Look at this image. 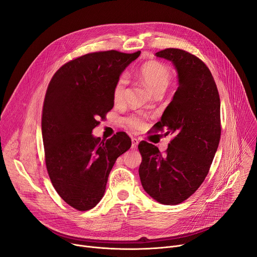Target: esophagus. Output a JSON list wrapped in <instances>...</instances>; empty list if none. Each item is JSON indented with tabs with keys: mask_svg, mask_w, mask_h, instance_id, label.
Masks as SVG:
<instances>
[{
	"mask_svg": "<svg viewBox=\"0 0 257 257\" xmlns=\"http://www.w3.org/2000/svg\"><path fill=\"white\" fill-rule=\"evenodd\" d=\"M131 142H132V149H137L138 148V146H139V143H140V141L138 140V139H132L131 140Z\"/></svg>",
	"mask_w": 257,
	"mask_h": 257,
	"instance_id": "esophagus-1",
	"label": "esophagus"
}]
</instances>
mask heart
Returning <instances> with one entry per match:
<instances>
[{
  "label": "heart",
  "instance_id": "1",
  "mask_svg": "<svg viewBox=\"0 0 257 257\" xmlns=\"http://www.w3.org/2000/svg\"><path fill=\"white\" fill-rule=\"evenodd\" d=\"M138 76L144 85L153 94L157 92H164L171 82V72L166 65L157 61H149L144 63L138 72ZM126 78L120 77L113 88V101L115 104H119L124 100V92L126 86ZM130 128L140 130L145 127L146 120L143 115H130L126 119Z\"/></svg>",
  "mask_w": 257,
  "mask_h": 257
}]
</instances>
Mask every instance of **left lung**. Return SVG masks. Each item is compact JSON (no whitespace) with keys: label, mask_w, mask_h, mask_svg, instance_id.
Masks as SVG:
<instances>
[{"label":"left lung","mask_w":257,"mask_h":257,"mask_svg":"<svg viewBox=\"0 0 257 257\" xmlns=\"http://www.w3.org/2000/svg\"><path fill=\"white\" fill-rule=\"evenodd\" d=\"M155 55L171 61L178 75V88L155 132L173 134L165 154L145 141L139 145L143 160L140 178L146 193L165 205L191 197L207 176L221 138L220 96L205 63L180 49Z\"/></svg>","instance_id":"obj_1"}]
</instances>
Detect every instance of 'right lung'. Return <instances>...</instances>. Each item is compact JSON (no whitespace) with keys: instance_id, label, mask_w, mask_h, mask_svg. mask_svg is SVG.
I'll use <instances>...</instances> for the list:
<instances>
[{"instance_id":"right-lung-1","label":"right lung","mask_w":257,"mask_h":257,"mask_svg":"<svg viewBox=\"0 0 257 257\" xmlns=\"http://www.w3.org/2000/svg\"><path fill=\"white\" fill-rule=\"evenodd\" d=\"M140 55L89 53L63 64L50 81L42 116L46 166L58 195L77 210L99 203L116 158L130 149L125 132L102 141L91 132L112 109L120 74Z\"/></svg>"}]
</instances>
